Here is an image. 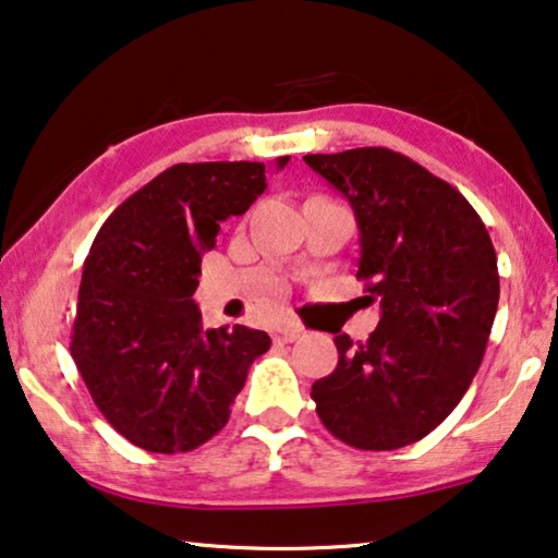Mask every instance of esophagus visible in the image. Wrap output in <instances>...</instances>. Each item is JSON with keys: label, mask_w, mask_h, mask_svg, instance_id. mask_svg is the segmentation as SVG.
Segmentation results:
<instances>
[{"label": "esophagus", "mask_w": 558, "mask_h": 558, "mask_svg": "<svg viewBox=\"0 0 558 558\" xmlns=\"http://www.w3.org/2000/svg\"><path fill=\"white\" fill-rule=\"evenodd\" d=\"M301 328H295V326H290V328H282V331H276V336H272V339H276L278 343H293V341H298L301 339Z\"/></svg>", "instance_id": "1"}]
</instances>
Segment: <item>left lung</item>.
<instances>
[{"mask_svg": "<svg viewBox=\"0 0 558 558\" xmlns=\"http://www.w3.org/2000/svg\"><path fill=\"white\" fill-rule=\"evenodd\" d=\"M303 161L354 209L356 278L381 308L364 343L339 331V364L311 397L341 442L397 450L433 433L481 368L500 295L496 250L470 202L410 156L366 146Z\"/></svg>", "mask_w": 558, "mask_h": 558, "instance_id": "obj_1", "label": "left lung"}]
</instances>
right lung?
Wrapping results in <instances>:
<instances>
[{
    "label": "right lung",
    "mask_w": 558,
    "mask_h": 558,
    "mask_svg": "<svg viewBox=\"0 0 558 558\" xmlns=\"http://www.w3.org/2000/svg\"><path fill=\"white\" fill-rule=\"evenodd\" d=\"M288 163L280 156L278 169ZM265 163H177L106 219L85 257L70 356L100 414L148 452H190L230 420L270 336L202 328L192 301L219 222L265 192Z\"/></svg>",
    "instance_id": "1"
}]
</instances>
